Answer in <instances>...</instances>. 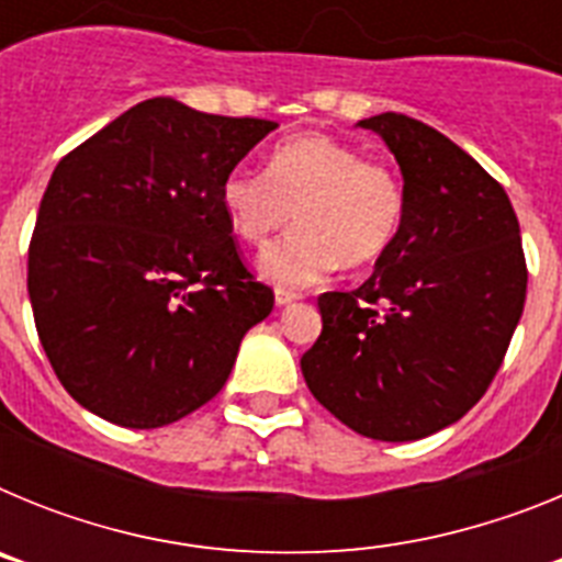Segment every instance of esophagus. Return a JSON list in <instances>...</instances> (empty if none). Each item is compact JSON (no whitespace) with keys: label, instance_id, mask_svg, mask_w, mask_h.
<instances>
[{"label":"esophagus","instance_id":"34e87169","mask_svg":"<svg viewBox=\"0 0 562 562\" xmlns=\"http://www.w3.org/2000/svg\"><path fill=\"white\" fill-rule=\"evenodd\" d=\"M297 292H292V290H276V304L278 306H290V304H295L297 301Z\"/></svg>","mask_w":562,"mask_h":562}]
</instances>
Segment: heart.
Instances as JSON below:
<instances>
[{"label": "heart", "mask_w": 562, "mask_h": 562, "mask_svg": "<svg viewBox=\"0 0 562 562\" xmlns=\"http://www.w3.org/2000/svg\"><path fill=\"white\" fill-rule=\"evenodd\" d=\"M222 207L238 236L272 241L258 270L278 286H310L337 265H371L394 245L405 220V188L391 166L362 160L349 143L301 134L278 143L267 171L236 166L222 180Z\"/></svg>", "instance_id": "b5f03b06"}]
</instances>
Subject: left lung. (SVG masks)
<instances>
[{
  "label": "left lung",
  "instance_id": "left-lung-1",
  "mask_svg": "<svg viewBox=\"0 0 562 562\" xmlns=\"http://www.w3.org/2000/svg\"><path fill=\"white\" fill-rule=\"evenodd\" d=\"M380 134L405 180V220L366 284L324 292V329L301 357L315 400L346 428L414 441L459 422L490 389L524 315L526 261L504 188L408 114Z\"/></svg>",
  "mask_w": 562,
  "mask_h": 562
}]
</instances>
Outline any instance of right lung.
<instances>
[{
  "mask_svg": "<svg viewBox=\"0 0 562 562\" xmlns=\"http://www.w3.org/2000/svg\"><path fill=\"white\" fill-rule=\"evenodd\" d=\"M278 128L151 98L56 166L27 252L38 340L69 396L162 428L231 376L272 290L238 258L222 180Z\"/></svg>",
  "mask_w": 562,
  "mask_h": 562,
  "instance_id": "1",
  "label": "right lung"
}]
</instances>
